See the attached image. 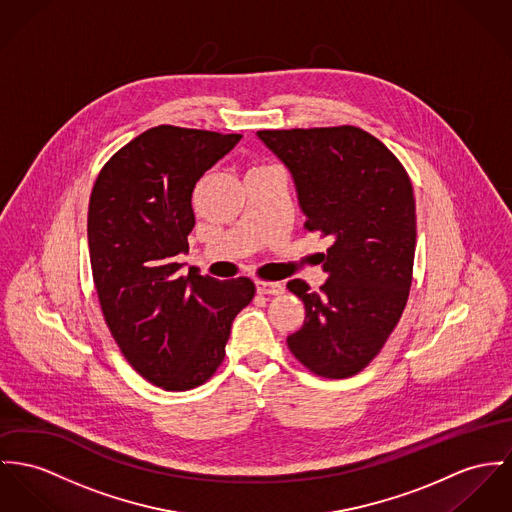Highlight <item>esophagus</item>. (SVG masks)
Segmentation results:
<instances>
[{
  "label": "esophagus",
  "instance_id": "obj_1",
  "mask_svg": "<svg viewBox=\"0 0 512 512\" xmlns=\"http://www.w3.org/2000/svg\"><path fill=\"white\" fill-rule=\"evenodd\" d=\"M257 292L259 294H269V296H278L284 292L280 282H269V280H259L257 282Z\"/></svg>",
  "mask_w": 512,
  "mask_h": 512
}]
</instances>
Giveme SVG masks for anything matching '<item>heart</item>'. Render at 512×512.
<instances>
[{
  "label": "heart",
  "mask_w": 512,
  "mask_h": 512,
  "mask_svg": "<svg viewBox=\"0 0 512 512\" xmlns=\"http://www.w3.org/2000/svg\"><path fill=\"white\" fill-rule=\"evenodd\" d=\"M263 167H267V165H263Z\"/></svg>",
  "instance_id": "obj_1"
}]
</instances>
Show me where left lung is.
I'll list each match as a JSON object with an SVG mask.
<instances>
[{"label": "left lung", "mask_w": 512, "mask_h": 512, "mask_svg": "<svg viewBox=\"0 0 512 512\" xmlns=\"http://www.w3.org/2000/svg\"><path fill=\"white\" fill-rule=\"evenodd\" d=\"M257 134L290 169L304 228L333 241L321 253L327 280L317 292L300 278L286 284L306 306L288 349L315 376L351 378L382 351L409 298L417 241L411 179L358 126Z\"/></svg>", "instance_id": "left-lung-1"}]
</instances>
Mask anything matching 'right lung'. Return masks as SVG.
<instances>
[{"label": "right lung", "instance_id": "add662e5", "mask_svg": "<svg viewBox=\"0 0 512 512\" xmlns=\"http://www.w3.org/2000/svg\"><path fill=\"white\" fill-rule=\"evenodd\" d=\"M239 138L154 126L103 165L89 198V259L105 323L128 364L167 392L214 376L236 315L255 296L245 276H183L175 261L189 251L198 179Z\"/></svg>", "mask_w": 512, "mask_h": 512}]
</instances>
